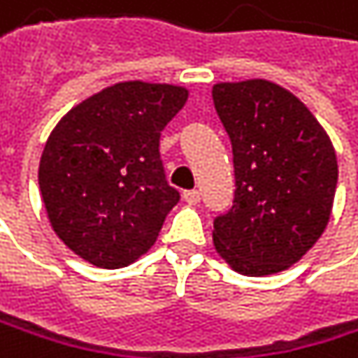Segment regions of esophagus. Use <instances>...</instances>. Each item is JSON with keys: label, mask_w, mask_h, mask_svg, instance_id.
<instances>
[{"label": "esophagus", "mask_w": 358, "mask_h": 358, "mask_svg": "<svg viewBox=\"0 0 358 358\" xmlns=\"http://www.w3.org/2000/svg\"><path fill=\"white\" fill-rule=\"evenodd\" d=\"M183 198H185L187 204H198L200 202V192L198 189H187V192H183Z\"/></svg>", "instance_id": "1"}]
</instances>
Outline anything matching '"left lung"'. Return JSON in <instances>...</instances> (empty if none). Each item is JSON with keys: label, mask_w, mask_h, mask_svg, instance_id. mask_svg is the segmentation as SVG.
I'll use <instances>...</instances> for the list:
<instances>
[{"label": "left lung", "mask_w": 358, "mask_h": 358, "mask_svg": "<svg viewBox=\"0 0 358 358\" xmlns=\"http://www.w3.org/2000/svg\"><path fill=\"white\" fill-rule=\"evenodd\" d=\"M232 141L234 204L215 217L213 243L236 272L266 276L299 262L327 228L338 160L323 126L268 80L213 86Z\"/></svg>", "instance_id": "obj_1"}]
</instances>
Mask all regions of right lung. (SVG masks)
<instances>
[{"instance_id": "obj_1", "label": "right lung", "mask_w": 358, "mask_h": 358, "mask_svg": "<svg viewBox=\"0 0 358 358\" xmlns=\"http://www.w3.org/2000/svg\"><path fill=\"white\" fill-rule=\"evenodd\" d=\"M187 101L171 84L122 82L76 105L50 132L39 189L57 236L96 268H124L156 243L179 202L160 132Z\"/></svg>"}]
</instances>
